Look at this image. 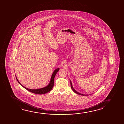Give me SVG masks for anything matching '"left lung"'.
Here are the masks:
<instances>
[{"label": "left lung", "mask_w": 124, "mask_h": 124, "mask_svg": "<svg viewBox=\"0 0 124 124\" xmlns=\"http://www.w3.org/2000/svg\"><path fill=\"white\" fill-rule=\"evenodd\" d=\"M70 85H71V88L73 90V91L74 93H76L77 94H79V95H85V94H83L80 93H78V92L77 91H76V90L74 89V88H73V85H72V83H71V81L70 80Z\"/></svg>", "instance_id": "left-lung-1"}]
</instances>
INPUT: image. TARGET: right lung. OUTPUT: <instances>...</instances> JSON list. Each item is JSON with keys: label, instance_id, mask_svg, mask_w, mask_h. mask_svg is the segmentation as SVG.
<instances>
[{"label": "right lung", "instance_id": "right-lung-1", "mask_svg": "<svg viewBox=\"0 0 124 124\" xmlns=\"http://www.w3.org/2000/svg\"><path fill=\"white\" fill-rule=\"evenodd\" d=\"M59 68H58L57 69L54 70V71L52 75L51 76V80L50 82L49 83V84L48 85L45 86V87L41 88V89H29L28 88H27L26 87H24V86L22 85L20 82L18 81V79H17L16 77V78L18 82V83L20 84L21 85L23 86V87L24 88V89H26L27 90H28L31 93H34L38 94H43L46 93H47L50 91L51 89H52L54 85V77H55V75L57 74V72L59 71Z\"/></svg>", "mask_w": 124, "mask_h": 124}]
</instances>
